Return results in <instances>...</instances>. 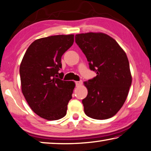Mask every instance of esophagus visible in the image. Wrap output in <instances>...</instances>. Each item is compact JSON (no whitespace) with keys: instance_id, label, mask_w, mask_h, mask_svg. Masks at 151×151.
<instances>
[{"instance_id":"esophagus-1","label":"esophagus","mask_w":151,"mask_h":151,"mask_svg":"<svg viewBox=\"0 0 151 151\" xmlns=\"http://www.w3.org/2000/svg\"><path fill=\"white\" fill-rule=\"evenodd\" d=\"M75 83H76V86H79L82 85V81H76V82H75Z\"/></svg>"}]
</instances>
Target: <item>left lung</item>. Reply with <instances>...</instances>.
<instances>
[{
  "instance_id": "obj_1",
  "label": "left lung",
  "mask_w": 151,
  "mask_h": 151,
  "mask_svg": "<svg viewBox=\"0 0 151 151\" xmlns=\"http://www.w3.org/2000/svg\"><path fill=\"white\" fill-rule=\"evenodd\" d=\"M76 42L96 73L84 82L88 95L82 100L85 114L95 119L114 116L122 107L132 83L127 55L114 39L103 33L76 34Z\"/></svg>"
}]
</instances>
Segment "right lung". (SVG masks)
Segmentation results:
<instances>
[{"label": "right lung", "instance_id": "right-lung-1", "mask_svg": "<svg viewBox=\"0 0 151 151\" xmlns=\"http://www.w3.org/2000/svg\"><path fill=\"white\" fill-rule=\"evenodd\" d=\"M74 42V35L38 39L27 48L21 63L22 93L34 113L47 120L65 117L75 83L62 80L61 57Z\"/></svg>", "mask_w": 151, "mask_h": 151}]
</instances>
